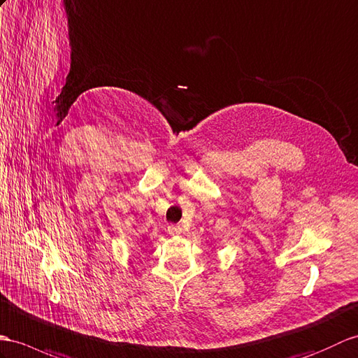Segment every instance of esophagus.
I'll return each instance as SVG.
<instances>
[{
    "label": "esophagus",
    "mask_w": 358,
    "mask_h": 358,
    "mask_svg": "<svg viewBox=\"0 0 358 358\" xmlns=\"http://www.w3.org/2000/svg\"><path fill=\"white\" fill-rule=\"evenodd\" d=\"M169 234L171 235H180L181 234V227L176 226V224H172V226H169Z\"/></svg>",
    "instance_id": "1"
}]
</instances>
